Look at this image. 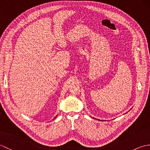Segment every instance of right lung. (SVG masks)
Instances as JSON below:
<instances>
[{
  "mask_svg": "<svg viewBox=\"0 0 150 150\" xmlns=\"http://www.w3.org/2000/svg\"><path fill=\"white\" fill-rule=\"evenodd\" d=\"M56 117H57V116H56Z\"/></svg>",
  "mask_w": 150,
  "mask_h": 150,
  "instance_id": "obj_1",
  "label": "right lung"
}]
</instances>
